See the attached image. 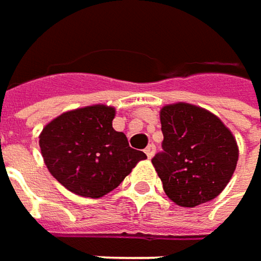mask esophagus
I'll use <instances>...</instances> for the list:
<instances>
[{
	"instance_id": "esophagus-1",
	"label": "esophagus",
	"mask_w": 261,
	"mask_h": 261,
	"mask_svg": "<svg viewBox=\"0 0 261 261\" xmlns=\"http://www.w3.org/2000/svg\"><path fill=\"white\" fill-rule=\"evenodd\" d=\"M145 153L147 155V158H152L155 155V145H149L145 149Z\"/></svg>"
}]
</instances>
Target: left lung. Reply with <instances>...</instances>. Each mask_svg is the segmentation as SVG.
<instances>
[{
    "label": "left lung",
    "instance_id": "obj_1",
    "mask_svg": "<svg viewBox=\"0 0 261 261\" xmlns=\"http://www.w3.org/2000/svg\"><path fill=\"white\" fill-rule=\"evenodd\" d=\"M162 150L152 164L167 196L181 207L214 199L237 168L238 146L216 115L188 103L161 109Z\"/></svg>",
    "mask_w": 261,
    "mask_h": 261
}]
</instances>
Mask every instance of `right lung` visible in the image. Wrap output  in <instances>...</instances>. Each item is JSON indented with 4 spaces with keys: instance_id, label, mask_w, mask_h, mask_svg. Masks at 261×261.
Wrapping results in <instances>:
<instances>
[{
    "instance_id": "obj_1",
    "label": "right lung",
    "mask_w": 261,
    "mask_h": 261,
    "mask_svg": "<svg viewBox=\"0 0 261 261\" xmlns=\"http://www.w3.org/2000/svg\"><path fill=\"white\" fill-rule=\"evenodd\" d=\"M115 109L87 106L57 116L44 127L39 147L53 177L68 191L85 198H101L146 160L128 145L124 133L112 128Z\"/></svg>"
}]
</instances>
